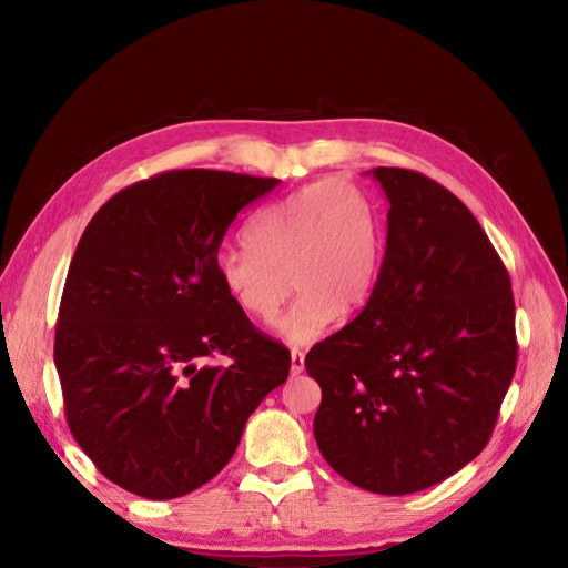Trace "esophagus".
Returning <instances> with one entry per match:
<instances>
[{
	"label": "esophagus",
	"mask_w": 568,
	"mask_h": 568,
	"mask_svg": "<svg viewBox=\"0 0 568 568\" xmlns=\"http://www.w3.org/2000/svg\"><path fill=\"white\" fill-rule=\"evenodd\" d=\"M303 371H305V354L297 352V348H293V352H291V373H293V376H300Z\"/></svg>",
	"instance_id": "esophagus-1"
}]
</instances>
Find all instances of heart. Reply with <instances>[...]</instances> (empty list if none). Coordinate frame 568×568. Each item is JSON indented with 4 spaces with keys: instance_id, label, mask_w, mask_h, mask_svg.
Wrapping results in <instances>:
<instances>
[{
    "instance_id": "1",
    "label": "heart",
    "mask_w": 568,
    "mask_h": 568,
    "mask_svg": "<svg viewBox=\"0 0 568 568\" xmlns=\"http://www.w3.org/2000/svg\"><path fill=\"white\" fill-rule=\"evenodd\" d=\"M246 244L220 248L216 277L232 303L261 322L275 317L293 283L297 295L275 332L295 346L317 342L339 312L354 315L366 307L383 271L385 236L376 204L339 178L271 202L251 220Z\"/></svg>"
}]
</instances>
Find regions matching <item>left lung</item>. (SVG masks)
I'll use <instances>...</instances> for the list:
<instances>
[{
  "instance_id": "obj_1",
  "label": "left lung",
  "mask_w": 568,
  "mask_h": 568,
  "mask_svg": "<svg viewBox=\"0 0 568 568\" xmlns=\"http://www.w3.org/2000/svg\"><path fill=\"white\" fill-rule=\"evenodd\" d=\"M388 210L376 293L310 348L315 439L327 464L381 496L442 484L484 452L517 366L510 275L454 192L376 168Z\"/></svg>"
}]
</instances>
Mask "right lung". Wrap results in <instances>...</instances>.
<instances>
[{
  "mask_svg": "<svg viewBox=\"0 0 568 568\" xmlns=\"http://www.w3.org/2000/svg\"><path fill=\"white\" fill-rule=\"evenodd\" d=\"M281 180L165 171L104 202L60 297L65 419L102 476L149 500L187 496L234 456L291 352L216 277L229 224Z\"/></svg>",
  "mask_w": 568,
  "mask_h": 568,
  "instance_id": "add662e5",
  "label": "right lung"
}]
</instances>
